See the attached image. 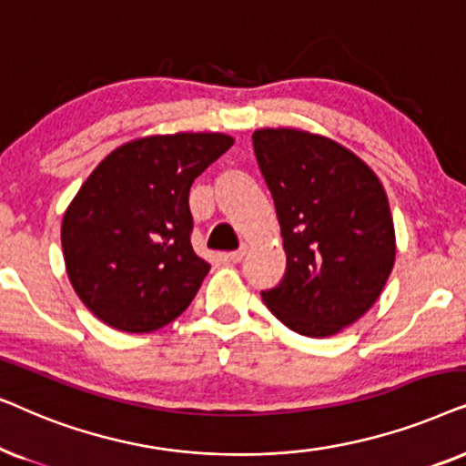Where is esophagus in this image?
I'll list each match as a JSON object with an SVG mask.
<instances>
[{"instance_id":"obj_1","label":"esophagus","mask_w":466,"mask_h":466,"mask_svg":"<svg viewBox=\"0 0 466 466\" xmlns=\"http://www.w3.org/2000/svg\"><path fill=\"white\" fill-rule=\"evenodd\" d=\"M245 256H247V245H243L237 251H229L228 253V259H229V262H240V259H243Z\"/></svg>"}]
</instances>
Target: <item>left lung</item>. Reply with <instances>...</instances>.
Returning <instances> with one entry per match:
<instances>
[{
  "mask_svg": "<svg viewBox=\"0 0 466 466\" xmlns=\"http://www.w3.org/2000/svg\"><path fill=\"white\" fill-rule=\"evenodd\" d=\"M275 200L288 268L262 291L275 318L302 337H332L380 298L396 258L388 196L358 155L291 127L253 132Z\"/></svg>",
  "mask_w": 466,
  "mask_h": 466,
  "instance_id": "8db88e82",
  "label": "left lung"
}]
</instances>
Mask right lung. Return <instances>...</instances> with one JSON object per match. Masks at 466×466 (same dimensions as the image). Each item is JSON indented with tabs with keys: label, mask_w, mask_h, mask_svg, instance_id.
I'll list each match as a JSON object with an SVG mask.
<instances>
[{
	"label": "right lung",
	"mask_w": 466,
	"mask_h": 466,
	"mask_svg": "<svg viewBox=\"0 0 466 466\" xmlns=\"http://www.w3.org/2000/svg\"><path fill=\"white\" fill-rule=\"evenodd\" d=\"M228 134H166L106 155L61 223L66 270L85 307L123 332L177 319L210 264L191 247V183L219 159Z\"/></svg>",
	"instance_id": "add662e5"
}]
</instances>
